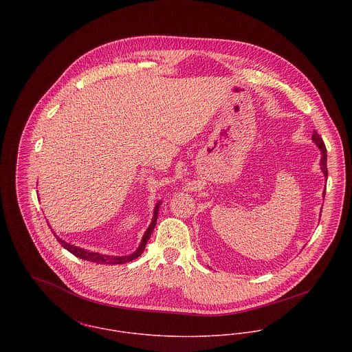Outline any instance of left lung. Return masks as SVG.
I'll return each mask as SVG.
<instances>
[{"label":"left lung","mask_w":352,"mask_h":352,"mask_svg":"<svg viewBox=\"0 0 352 352\" xmlns=\"http://www.w3.org/2000/svg\"><path fill=\"white\" fill-rule=\"evenodd\" d=\"M311 140L316 142V145L320 148V151H321V154H322V157H321V169H322V172H324V175H325V177L328 176V168H327V148H325V145H324V141H322V138L317 134V131H313V135H311ZM324 195H325V192H324Z\"/></svg>","instance_id":"1"}]
</instances>
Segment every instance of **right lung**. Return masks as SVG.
<instances>
[{"mask_svg": "<svg viewBox=\"0 0 352 352\" xmlns=\"http://www.w3.org/2000/svg\"><path fill=\"white\" fill-rule=\"evenodd\" d=\"M158 208H160V203L154 207V212H153V219H151V226L148 228V230L145 232L144 234V239H142V243L140 245V248L137 251L134 252L133 254L130 256H107V254H101L98 252H89L87 250H81V248H77V247H73L65 241H62L60 239L56 237L58 243L70 253H73L74 256L82 258V260H88V261H92V263H98V264H123V263H127V261H131L137 257H140L144 251H145V247H146V243L148 240L151 239V232L155 226V222H157V215H158ZM55 236V234H54Z\"/></svg>", "mask_w": 352, "mask_h": 352, "instance_id": "add662e5", "label": "right lung"}]
</instances>
